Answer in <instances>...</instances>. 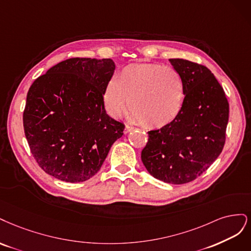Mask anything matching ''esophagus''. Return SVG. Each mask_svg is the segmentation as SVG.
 Segmentation results:
<instances>
[{
	"mask_svg": "<svg viewBox=\"0 0 251 251\" xmlns=\"http://www.w3.org/2000/svg\"><path fill=\"white\" fill-rule=\"evenodd\" d=\"M131 130H133V127L132 126H129V125H126L125 129H124V133H128V132H130Z\"/></svg>",
	"mask_w": 251,
	"mask_h": 251,
	"instance_id": "34e87169",
	"label": "esophagus"
}]
</instances>
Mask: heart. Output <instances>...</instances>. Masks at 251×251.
I'll use <instances>...</instances> for the list:
<instances>
[{
    "mask_svg": "<svg viewBox=\"0 0 251 251\" xmlns=\"http://www.w3.org/2000/svg\"><path fill=\"white\" fill-rule=\"evenodd\" d=\"M184 83L174 68L158 63L125 67L106 84L105 109L120 118L127 107L133 122L149 129H161L179 116L184 101Z\"/></svg>",
    "mask_w": 251,
    "mask_h": 251,
    "instance_id": "heart-1",
    "label": "heart"
}]
</instances>
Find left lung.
I'll use <instances>...</instances> for the list:
<instances>
[{
    "mask_svg": "<svg viewBox=\"0 0 251 251\" xmlns=\"http://www.w3.org/2000/svg\"><path fill=\"white\" fill-rule=\"evenodd\" d=\"M184 83V101L173 123L148 131L142 161L155 178L173 184L196 179L220 155L229 105L223 87L202 64L170 59Z\"/></svg>",
    "mask_w": 251,
    "mask_h": 251,
    "instance_id": "1",
    "label": "left lung"
}]
</instances>
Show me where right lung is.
Segmentation results:
<instances>
[{"mask_svg": "<svg viewBox=\"0 0 251 251\" xmlns=\"http://www.w3.org/2000/svg\"><path fill=\"white\" fill-rule=\"evenodd\" d=\"M115 72L109 58H70L30 86L23 114L32 155L44 171L81 182L99 171L124 124L104 108L103 92Z\"/></svg>", "mask_w": 251, "mask_h": 251, "instance_id": "right-lung-1", "label": "right lung"}]
</instances>
